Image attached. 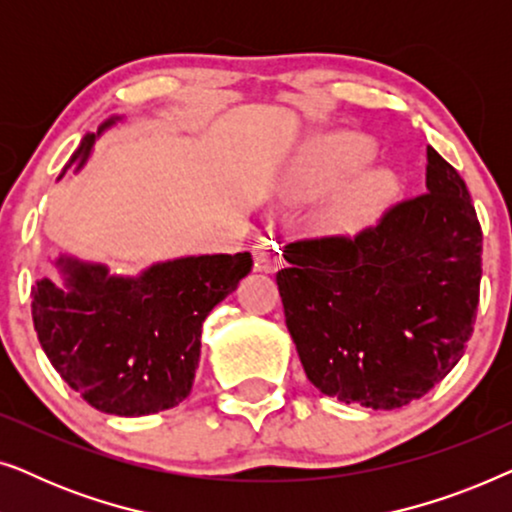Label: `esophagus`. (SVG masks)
<instances>
[{
	"label": "esophagus",
	"instance_id": "1",
	"mask_svg": "<svg viewBox=\"0 0 512 512\" xmlns=\"http://www.w3.org/2000/svg\"><path fill=\"white\" fill-rule=\"evenodd\" d=\"M254 261H256L258 268H263L268 272L277 270V265L282 263V261H279L277 244L275 242H261V244H258V249L254 251Z\"/></svg>",
	"mask_w": 512,
	"mask_h": 512
}]
</instances>
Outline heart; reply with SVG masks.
Here are the masks:
<instances>
[{
    "label": "heart",
    "instance_id": "b5f03b06",
    "mask_svg": "<svg viewBox=\"0 0 512 512\" xmlns=\"http://www.w3.org/2000/svg\"><path fill=\"white\" fill-rule=\"evenodd\" d=\"M375 144L356 132H333L307 146L291 170L289 186L298 195L331 191L352 177L373 158ZM394 191V177L387 170H370L349 181L319 212V226L326 233H352L373 219Z\"/></svg>",
    "mask_w": 512,
    "mask_h": 512
}]
</instances>
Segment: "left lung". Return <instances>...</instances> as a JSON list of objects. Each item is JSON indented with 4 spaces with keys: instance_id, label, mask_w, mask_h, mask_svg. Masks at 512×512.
Returning a JSON list of instances; mask_svg holds the SVG:
<instances>
[{
    "instance_id": "1",
    "label": "left lung",
    "mask_w": 512,
    "mask_h": 512,
    "mask_svg": "<svg viewBox=\"0 0 512 512\" xmlns=\"http://www.w3.org/2000/svg\"><path fill=\"white\" fill-rule=\"evenodd\" d=\"M426 191L356 237L286 244V328L321 394L403 408L457 366L473 333L482 230L459 172L426 149Z\"/></svg>"
}]
</instances>
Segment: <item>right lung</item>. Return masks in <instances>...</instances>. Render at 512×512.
I'll return each mask as SVG.
<instances>
[{
	"label": "right lung",
	"mask_w": 512,
	"mask_h": 512,
	"mask_svg": "<svg viewBox=\"0 0 512 512\" xmlns=\"http://www.w3.org/2000/svg\"><path fill=\"white\" fill-rule=\"evenodd\" d=\"M86 135L62 170L86 165ZM251 254L184 256L153 263L137 277L109 275L102 263L60 256L62 284L32 286L34 331L48 361L83 401L118 417L170 410L191 394L207 314L251 272Z\"/></svg>",
	"instance_id": "obj_1"
}]
</instances>
